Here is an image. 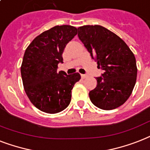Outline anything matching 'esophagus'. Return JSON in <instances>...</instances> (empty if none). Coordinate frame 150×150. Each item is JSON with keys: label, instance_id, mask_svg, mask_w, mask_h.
I'll use <instances>...</instances> for the list:
<instances>
[{"label": "esophagus", "instance_id": "1", "mask_svg": "<svg viewBox=\"0 0 150 150\" xmlns=\"http://www.w3.org/2000/svg\"><path fill=\"white\" fill-rule=\"evenodd\" d=\"M87 75H85V74H81V78L82 79H84V78H86V77H87Z\"/></svg>", "mask_w": 150, "mask_h": 150}]
</instances>
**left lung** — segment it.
Listing matches in <instances>:
<instances>
[{"label": "left lung", "instance_id": "8db88e82", "mask_svg": "<svg viewBox=\"0 0 150 150\" xmlns=\"http://www.w3.org/2000/svg\"><path fill=\"white\" fill-rule=\"evenodd\" d=\"M77 30L79 39L103 71L96 77V88L89 91L91 103L104 110L119 107L129 98L135 85L134 54L121 38L102 25H83Z\"/></svg>", "mask_w": 150, "mask_h": 150}]
</instances>
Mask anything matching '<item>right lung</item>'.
Returning a JSON list of instances; mask_svg holds the SVG:
<instances>
[{
  "mask_svg": "<svg viewBox=\"0 0 150 150\" xmlns=\"http://www.w3.org/2000/svg\"><path fill=\"white\" fill-rule=\"evenodd\" d=\"M76 33L74 26L56 25L38 36L25 50L21 67L24 89L33 105L43 112L57 113L70 103L72 89L81 75L57 69L59 63H63L65 47Z\"/></svg>",
  "mask_w": 150,
  "mask_h": 150,
  "instance_id": "add662e5",
  "label": "right lung"
}]
</instances>
